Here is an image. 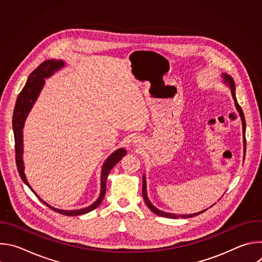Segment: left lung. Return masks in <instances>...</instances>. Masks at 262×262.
Here are the masks:
<instances>
[{
  "label": "left lung",
  "instance_id": "1",
  "mask_svg": "<svg viewBox=\"0 0 262 262\" xmlns=\"http://www.w3.org/2000/svg\"><path fill=\"white\" fill-rule=\"evenodd\" d=\"M224 78H225V81L229 84L230 86V89H231V93H232V96H233V99L235 100V105H236V108L237 111L239 112L241 114V117H242V121H243V128H244V134H245V128H246V121H245V116H244V113H243V110L242 107L239 106V104L237 103V100H236V97H235V85H234V81L233 79L230 77V76H227V74H224ZM244 140L246 141V138H244ZM145 177H143V190H142V196L144 198V201L146 203V205L149 207V209H150L152 212H155L156 214L160 215V216H164V217H170V219H178V217H192V216H195V215H198L202 212H204L205 210L203 211H200V212H197V213H193V214H175V213H168V212H164L158 208H156L151 202L149 201V199L147 198V194H146V183H145Z\"/></svg>",
  "mask_w": 262,
  "mask_h": 262
}]
</instances>
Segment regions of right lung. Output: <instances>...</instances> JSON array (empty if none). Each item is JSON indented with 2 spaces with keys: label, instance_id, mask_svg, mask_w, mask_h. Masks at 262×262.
Masks as SVG:
<instances>
[{
  "label": "right lung",
  "instance_id": "1",
  "mask_svg": "<svg viewBox=\"0 0 262 262\" xmlns=\"http://www.w3.org/2000/svg\"><path fill=\"white\" fill-rule=\"evenodd\" d=\"M64 66L63 61H57L55 59L52 60H47L45 62H42L38 67L36 69H34L31 74L29 76L26 85L24 86L23 90L20 91V93L17 96L16 99V103L14 106V111H13V117H12V127H13V134H14V147H15V163H16V167H17V171L19 173L20 178L23 179V181L29 186V188L32 190V188L30 186L29 182L26 179L25 176V172H24V163H23V127H24V122L26 120V117L28 115V113L30 112L33 103L35 102L37 96H38L43 83H45V78H49L50 76L54 73L55 70L60 69L61 67ZM126 155V151L124 150L123 148L118 149L113 155H111L108 157V159L105 161L102 170H101V191H100V195L99 198L90 206L83 208V209H78V210H62V209H58V208H54L51 205H49L48 203H46L43 200H41L38 196L36 195V193L32 190V192L38 197V199L45 203L48 207H50L51 209H53L54 211H57L61 214L64 215H80V214H84L87 213L93 209H95L102 201L104 195H105V181H106V177L110 173V171L113 168L121 159L122 157H124Z\"/></svg>",
  "mask_w": 262,
  "mask_h": 262
}]
</instances>
